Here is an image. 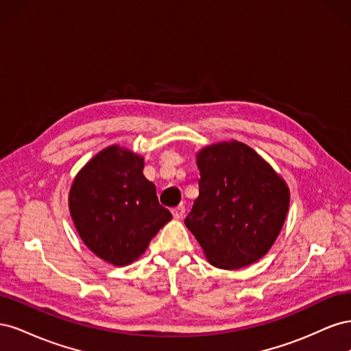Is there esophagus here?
Listing matches in <instances>:
<instances>
[{
    "instance_id": "obj_1",
    "label": "esophagus",
    "mask_w": 351,
    "mask_h": 351,
    "mask_svg": "<svg viewBox=\"0 0 351 351\" xmlns=\"http://www.w3.org/2000/svg\"><path fill=\"white\" fill-rule=\"evenodd\" d=\"M171 212H173V217H174L176 219L183 218V215H184V206H183V205H180V206L174 208Z\"/></svg>"
}]
</instances>
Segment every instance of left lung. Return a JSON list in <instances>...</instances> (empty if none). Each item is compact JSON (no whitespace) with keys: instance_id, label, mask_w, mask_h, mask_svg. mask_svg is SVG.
Here are the masks:
<instances>
[{"instance_id":"obj_1","label":"left lung","mask_w":351,"mask_h":351,"mask_svg":"<svg viewBox=\"0 0 351 351\" xmlns=\"http://www.w3.org/2000/svg\"><path fill=\"white\" fill-rule=\"evenodd\" d=\"M199 196L184 219L210 265L240 269L259 261L280 236L289 214L285 180L239 141L196 154Z\"/></svg>"}]
</instances>
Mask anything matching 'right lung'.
Masks as SVG:
<instances>
[{
	"label": "right lung",
	"instance_id": "obj_1",
	"mask_svg": "<svg viewBox=\"0 0 351 351\" xmlns=\"http://www.w3.org/2000/svg\"><path fill=\"white\" fill-rule=\"evenodd\" d=\"M143 167L142 155L111 145L84 164L70 187L69 209L82 241L114 267L139 259L173 218Z\"/></svg>",
	"mask_w": 351,
	"mask_h": 351
}]
</instances>
